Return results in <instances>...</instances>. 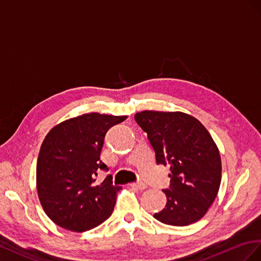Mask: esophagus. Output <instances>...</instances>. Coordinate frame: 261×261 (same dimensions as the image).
<instances>
[{
    "instance_id": "1",
    "label": "esophagus",
    "mask_w": 261,
    "mask_h": 261,
    "mask_svg": "<svg viewBox=\"0 0 261 261\" xmlns=\"http://www.w3.org/2000/svg\"><path fill=\"white\" fill-rule=\"evenodd\" d=\"M130 186L132 188H136V189H139V190H144L146 189L147 186L144 184V182H136V184H130Z\"/></svg>"
}]
</instances>
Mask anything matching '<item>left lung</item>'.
Wrapping results in <instances>:
<instances>
[{"mask_svg": "<svg viewBox=\"0 0 261 261\" xmlns=\"http://www.w3.org/2000/svg\"><path fill=\"white\" fill-rule=\"evenodd\" d=\"M137 123L147 133L156 163L170 167L167 202L154 218L164 224L186 226L198 222L218 195L222 177L219 148L198 119L181 111L144 110Z\"/></svg>", "mask_w": 261, "mask_h": 261, "instance_id": "obj_1", "label": "left lung"}]
</instances>
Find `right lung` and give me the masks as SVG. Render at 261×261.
I'll return each instance as SVG.
<instances>
[{
	"mask_svg": "<svg viewBox=\"0 0 261 261\" xmlns=\"http://www.w3.org/2000/svg\"><path fill=\"white\" fill-rule=\"evenodd\" d=\"M125 116L84 114L54 126L44 138L37 161V191L42 209L57 225L85 232L105 222L114 211L117 192L108 175L96 184L103 139Z\"/></svg>",
	"mask_w": 261,
	"mask_h": 261,
	"instance_id": "right-lung-1",
	"label": "right lung"
}]
</instances>
